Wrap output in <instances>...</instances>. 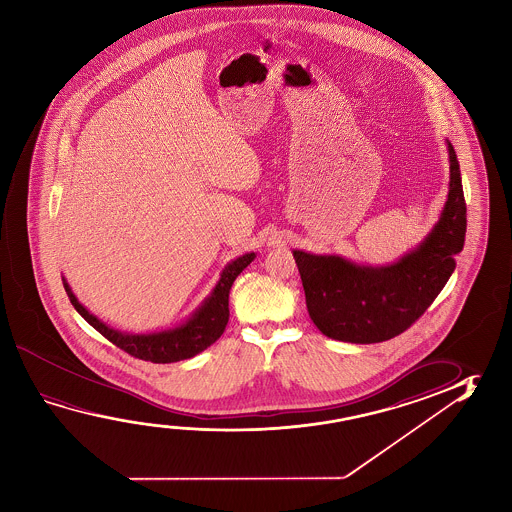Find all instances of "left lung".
<instances>
[{"label":"left lung","mask_w":512,"mask_h":512,"mask_svg":"<svg viewBox=\"0 0 512 512\" xmlns=\"http://www.w3.org/2000/svg\"><path fill=\"white\" fill-rule=\"evenodd\" d=\"M450 184L441 216L411 252L384 266L293 250L307 310L321 334L343 343H382L430 307L455 269L466 235L461 169L446 139Z\"/></svg>","instance_id":"obj_1"}]
</instances>
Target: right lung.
I'll list each match as a JSON object with an SVG mask.
<instances>
[{
	"label": "right lung",
	"instance_id": "obj_1",
	"mask_svg": "<svg viewBox=\"0 0 512 512\" xmlns=\"http://www.w3.org/2000/svg\"><path fill=\"white\" fill-rule=\"evenodd\" d=\"M255 257L257 255L250 252L230 260L221 271L219 280L212 287L209 296L182 323H178L175 327L162 328L155 332H141V334L123 332L103 323L98 316H94L93 312H89L82 303L78 302L66 277H62V284L76 312L91 327L96 328L101 336L107 337L110 343L116 344L118 348L134 355L137 359L155 362V364H169V362L191 359L194 355L202 353L205 348H209L210 344L218 341L221 334L225 332L228 316H230L228 294L232 284L235 278L243 273V269L250 266V262Z\"/></svg>",
	"mask_w": 512,
	"mask_h": 512
}]
</instances>
